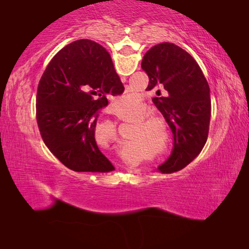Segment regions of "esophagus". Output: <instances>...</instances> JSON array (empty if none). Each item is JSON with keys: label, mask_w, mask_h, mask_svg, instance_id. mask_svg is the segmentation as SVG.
Listing matches in <instances>:
<instances>
[{"label": "esophagus", "mask_w": 249, "mask_h": 249, "mask_svg": "<svg viewBox=\"0 0 249 249\" xmlns=\"http://www.w3.org/2000/svg\"><path fill=\"white\" fill-rule=\"evenodd\" d=\"M125 78H122V80H124ZM126 169H127L129 172H135V174H136L137 171H140V169H137L136 167H134V166H129V167H127L126 168Z\"/></svg>", "instance_id": "1"}]
</instances>
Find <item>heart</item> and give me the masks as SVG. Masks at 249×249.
Returning <instances> with one entry per match:
<instances>
[{"mask_svg": "<svg viewBox=\"0 0 249 249\" xmlns=\"http://www.w3.org/2000/svg\"><path fill=\"white\" fill-rule=\"evenodd\" d=\"M114 107L116 109V113L119 115H133V114H136V113L140 111L141 109V104H140V96H138L137 93H127L122 96L119 100H117V102L115 103ZM142 126L144 128H149L151 126V122L150 121H145L142 123ZM114 128H113L112 126V133H114ZM141 135L142 132V129H141ZM142 140H147V134H145V137H142ZM124 157L128 160L130 162H135L137 161V157L136 156H133L130 154H124L123 155Z\"/></svg>", "mask_w": 249, "mask_h": 249, "instance_id": "heart-1", "label": "heart"}]
</instances>
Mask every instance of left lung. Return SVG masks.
I'll list each match as a JSON object with an SVG mask.
<instances>
[{"instance_id": "1", "label": "left lung", "mask_w": 249, "mask_h": 249, "mask_svg": "<svg viewBox=\"0 0 249 249\" xmlns=\"http://www.w3.org/2000/svg\"><path fill=\"white\" fill-rule=\"evenodd\" d=\"M142 68L149 78L146 90L162 88L166 93L153 102L174 134V148L157 170L171 174L188 166L208 140L210 88L195 58L175 44L151 47L142 58Z\"/></svg>"}]
</instances>
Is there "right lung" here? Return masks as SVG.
<instances>
[{"label":"right lung","mask_w":249,"mask_h":249,"mask_svg":"<svg viewBox=\"0 0 249 249\" xmlns=\"http://www.w3.org/2000/svg\"><path fill=\"white\" fill-rule=\"evenodd\" d=\"M124 92L107 49L90 39L67 45L46 68L37 90L36 116L46 146L78 172L115 169L95 142L99 109Z\"/></svg>","instance_id":"obj_1"}]
</instances>
